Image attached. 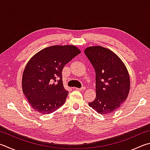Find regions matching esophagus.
Wrapping results in <instances>:
<instances>
[{
  "label": "esophagus",
  "mask_w": 150,
  "mask_h": 150,
  "mask_svg": "<svg viewBox=\"0 0 150 150\" xmlns=\"http://www.w3.org/2000/svg\"><path fill=\"white\" fill-rule=\"evenodd\" d=\"M76 89L80 90V91H85V90H86V87H81V88H76Z\"/></svg>",
  "instance_id": "34e87169"
}]
</instances>
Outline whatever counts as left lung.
Listing matches in <instances>:
<instances>
[{"instance_id":"8db88e82","label":"left lung","mask_w":150,"mask_h":150,"mask_svg":"<svg viewBox=\"0 0 150 150\" xmlns=\"http://www.w3.org/2000/svg\"><path fill=\"white\" fill-rule=\"evenodd\" d=\"M84 53L96 75V98L89 106L98 114L112 113L128 97L130 78L127 68L117 55L105 47H89Z\"/></svg>"}]
</instances>
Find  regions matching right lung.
<instances>
[{
	"mask_svg": "<svg viewBox=\"0 0 150 150\" xmlns=\"http://www.w3.org/2000/svg\"><path fill=\"white\" fill-rule=\"evenodd\" d=\"M80 53L74 46H53L30 59L23 73L22 89L34 110L48 114L63 105L69 91L63 87L62 71Z\"/></svg>",
	"mask_w": 150,
	"mask_h": 150,
	"instance_id": "obj_1",
	"label": "right lung"
}]
</instances>
